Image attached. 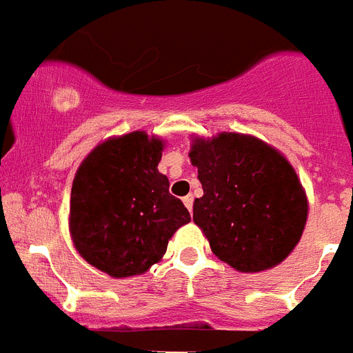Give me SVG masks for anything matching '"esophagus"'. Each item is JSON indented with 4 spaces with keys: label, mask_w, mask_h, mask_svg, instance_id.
Instances as JSON below:
<instances>
[{
    "label": "esophagus",
    "mask_w": 353,
    "mask_h": 353,
    "mask_svg": "<svg viewBox=\"0 0 353 353\" xmlns=\"http://www.w3.org/2000/svg\"><path fill=\"white\" fill-rule=\"evenodd\" d=\"M184 205L188 208L190 211H193V196L191 194H188V196H184Z\"/></svg>",
    "instance_id": "obj_1"
}]
</instances>
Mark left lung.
I'll return each instance as SVG.
<instances>
[{"mask_svg":"<svg viewBox=\"0 0 353 353\" xmlns=\"http://www.w3.org/2000/svg\"><path fill=\"white\" fill-rule=\"evenodd\" d=\"M191 163L204 194L193 221L211 252L239 272H264L283 262L301 241L308 200L292 163L259 138L221 132L194 138Z\"/></svg>","mask_w":353,"mask_h":353,"instance_id":"obj_1","label":"left lung"}]
</instances>
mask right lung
<instances>
[{
    "label": "right lung",
    "instance_id": "add662e5",
    "mask_svg": "<svg viewBox=\"0 0 353 353\" xmlns=\"http://www.w3.org/2000/svg\"><path fill=\"white\" fill-rule=\"evenodd\" d=\"M162 151L160 138L134 131L97 145L76 171L72 242L91 266L114 279L148 272L174 231L191 221L159 171Z\"/></svg>",
    "mask_w": 353,
    "mask_h": 353
}]
</instances>
